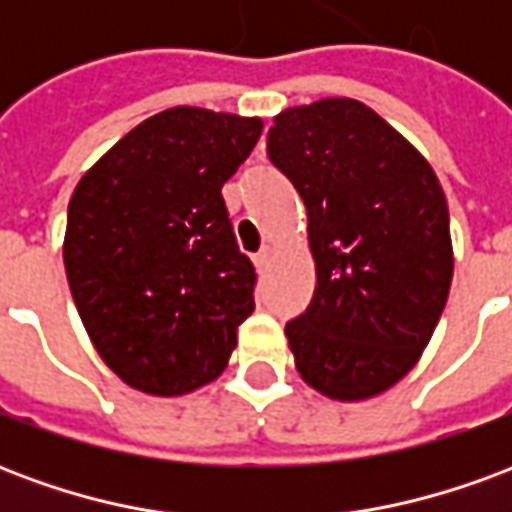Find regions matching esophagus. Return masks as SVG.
Here are the masks:
<instances>
[{"instance_id": "34e87169", "label": "esophagus", "mask_w": 512, "mask_h": 512, "mask_svg": "<svg viewBox=\"0 0 512 512\" xmlns=\"http://www.w3.org/2000/svg\"><path fill=\"white\" fill-rule=\"evenodd\" d=\"M252 260H255L257 271H263V268L268 266V260H271V249H268V246H263V249H260V252L252 257Z\"/></svg>"}]
</instances>
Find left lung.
<instances>
[{
    "mask_svg": "<svg viewBox=\"0 0 512 512\" xmlns=\"http://www.w3.org/2000/svg\"><path fill=\"white\" fill-rule=\"evenodd\" d=\"M268 158L307 208L318 285L285 326L301 378L334 400L417 365L452 282L450 213L425 158L370 106L323 98L274 117Z\"/></svg>",
    "mask_w": 512,
    "mask_h": 512,
    "instance_id": "1",
    "label": "left lung"
}]
</instances>
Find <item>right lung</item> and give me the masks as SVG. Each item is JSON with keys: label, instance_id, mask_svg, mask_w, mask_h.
Instances as JSON below:
<instances>
[{"label": "right lung", "instance_id": "add662e5", "mask_svg": "<svg viewBox=\"0 0 512 512\" xmlns=\"http://www.w3.org/2000/svg\"><path fill=\"white\" fill-rule=\"evenodd\" d=\"M257 117L175 106L126 134L73 191L65 274L95 351L128 386L186 395L227 367L255 310V266L222 186Z\"/></svg>", "mask_w": 512, "mask_h": 512}]
</instances>
